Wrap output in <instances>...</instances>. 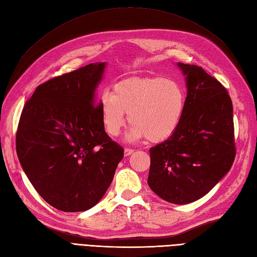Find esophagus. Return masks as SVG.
I'll use <instances>...</instances> for the list:
<instances>
[{
    "label": "esophagus",
    "instance_id": "obj_1",
    "mask_svg": "<svg viewBox=\"0 0 257 257\" xmlns=\"http://www.w3.org/2000/svg\"><path fill=\"white\" fill-rule=\"evenodd\" d=\"M133 152L134 149H131V148H125V149H124V155H125V157H128V155H131Z\"/></svg>",
    "mask_w": 257,
    "mask_h": 257
}]
</instances>
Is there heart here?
Returning a JSON list of instances; mask_svg holds the SVG:
<instances>
[{
	"label": "heart",
	"instance_id": "heart-1",
	"mask_svg": "<svg viewBox=\"0 0 257 257\" xmlns=\"http://www.w3.org/2000/svg\"><path fill=\"white\" fill-rule=\"evenodd\" d=\"M185 107L179 85L163 78H131L116 83L112 93L100 96L103 125L110 136H118L126 121L132 123L128 142L148 137L151 142L168 138L177 130Z\"/></svg>",
	"mask_w": 257,
	"mask_h": 257
}]
</instances>
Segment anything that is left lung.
<instances>
[{
    "label": "left lung",
    "instance_id": "obj_1",
    "mask_svg": "<svg viewBox=\"0 0 257 257\" xmlns=\"http://www.w3.org/2000/svg\"><path fill=\"white\" fill-rule=\"evenodd\" d=\"M188 93L182 119L168 139L150 149V189L176 205L211 191L234 163L232 104L221 82L197 65L177 63Z\"/></svg>",
    "mask_w": 257,
    "mask_h": 257
}]
</instances>
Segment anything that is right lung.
<instances>
[{
    "label": "right lung",
    "instance_id": "add662e5",
    "mask_svg": "<svg viewBox=\"0 0 257 257\" xmlns=\"http://www.w3.org/2000/svg\"><path fill=\"white\" fill-rule=\"evenodd\" d=\"M97 62L38 85L21 112L16 149L23 172L45 201L64 212L85 211L102 199L123 159L106 134L96 88Z\"/></svg>",
    "mask_w": 257,
    "mask_h": 257
}]
</instances>
